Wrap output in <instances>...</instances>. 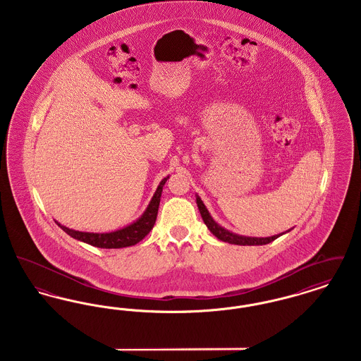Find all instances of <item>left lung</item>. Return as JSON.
<instances>
[{
	"mask_svg": "<svg viewBox=\"0 0 361 361\" xmlns=\"http://www.w3.org/2000/svg\"><path fill=\"white\" fill-rule=\"evenodd\" d=\"M196 203H197L199 211H200V214H202V218H203L204 224H207L208 230H209L218 240H224V242L234 243V245H243V246H245V245H267V243L275 240L276 238H279L280 235H283V233H281V234H277V235H274V237H267V238H255V237L252 238V237L237 235V234H234V233H230L228 230H226L222 226H219V224H216V222L211 218V215H209L208 211H207L206 206L203 204V202H202V199H200L199 196L196 197Z\"/></svg>",
	"mask_w": 361,
	"mask_h": 361,
	"instance_id": "left-lung-1",
	"label": "left lung"
}]
</instances>
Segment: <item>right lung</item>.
Segmentation results:
<instances>
[{
    "label": "right lung",
    "mask_w": 361,
    "mask_h": 361,
    "mask_svg": "<svg viewBox=\"0 0 361 361\" xmlns=\"http://www.w3.org/2000/svg\"><path fill=\"white\" fill-rule=\"evenodd\" d=\"M168 177L164 178L158 188L155 190L154 196L150 202V204L147 207V209L145 211V214L137 219V222H134L121 230H116L112 233H82V231H75L68 228L61 224H56L65 231L68 233L70 237H73L74 240H82L85 243H89L92 246L96 247H103V249H119V247H127V246H133L137 243L139 240H143L150 230L154 227L155 219H157V214H158V207H159V200H161V193L162 188L166 183Z\"/></svg>",
    "instance_id": "add662e5"
}]
</instances>
